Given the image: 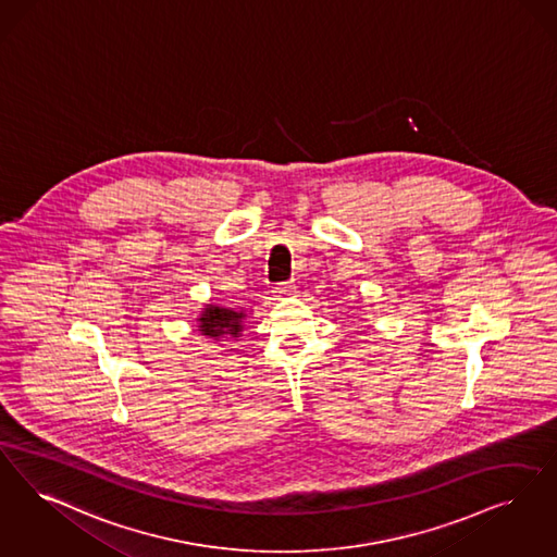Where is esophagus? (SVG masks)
Listing matches in <instances>:
<instances>
[{
	"label": "esophagus",
	"instance_id": "obj_1",
	"mask_svg": "<svg viewBox=\"0 0 557 557\" xmlns=\"http://www.w3.org/2000/svg\"><path fill=\"white\" fill-rule=\"evenodd\" d=\"M294 292H296V286H294L292 282H286V284H280V286L275 288V294H277V296H282V298H284V296H292Z\"/></svg>",
	"mask_w": 557,
	"mask_h": 557
}]
</instances>
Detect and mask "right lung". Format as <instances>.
Listing matches in <instances>:
<instances>
[{"label":"right lung","mask_w":557,"mask_h":557,"mask_svg":"<svg viewBox=\"0 0 557 557\" xmlns=\"http://www.w3.org/2000/svg\"><path fill=\"white\" fill-rule=\"evenodd\" d=\"M246 311L225 309L220 305H205L197 317V332L213 344L223 339H238L245 330Z\"/></svg>","instance_id":"1"}]
</instances>
